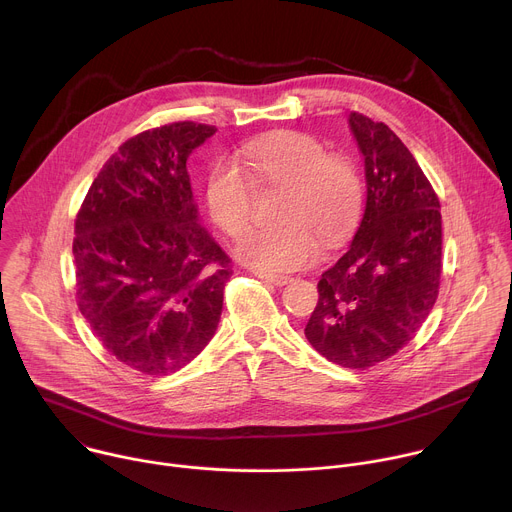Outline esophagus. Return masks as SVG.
I'll return each instance as SVG.
<instances>
[{"label":"esophagus","instance_id":"1","mask_svg":"<svg viewBox=\"0 0 512 512\" xmlns=\"http://www.w3.org/2000/svg\"><path fill=\"white\" fill-rule=\"evenodd\" d=\"M255 275H257L259 279L267 281V283L277 285V287H281V285H285V283H289V281H291V277H287V275H273V273H263V271H257Z\"/></svg>","mask_w":512,"mask_h":512}]
</instances>
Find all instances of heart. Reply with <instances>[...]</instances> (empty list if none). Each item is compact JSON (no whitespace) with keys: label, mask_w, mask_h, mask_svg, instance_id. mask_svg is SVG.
Wrapping results in <instances>:
<instances>
[{"label":"heart","mask_w":512,"mask_h":512,"mask_svg":"<svg viewBox=\"0 0 512 512\" xmlns=\"http://www.w3.org/2000/svg\"><path fill=\"white\" fill-rule=\"evenodd\" d=\"M237 162L263 186L285 190L283 225L257 229L239 243L237 255L247 265L267 273L294 271L320 257L322 241L336 247L352 233L362 208L360 176L350 160L328 154L314 135L279 131L253 139ZM204 196L210 218L229 237L251 227L255 188L237 168H212Z\"/></svg>","instance_id":"b5f03b06"}]
</instances>
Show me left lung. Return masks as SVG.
Instances as JSON below:
<instances>
[{
  "instance_id": "1",
  "label": "left lung",
  "mask_w": 512,
  "mask_h": 512,
  "mask_svg": "<svg viewBox=\"0 0 512 512\" xmlns=\"http://www.w3.org/2000/svg\"><path fill=\"white\" fill-rule=\"evenodd\" d=\"M364 156L367 206L346 253L322 273L306 338L330 362L369 369L429 316L442 279V212L405 143L381 121L348 117Z\"/></svg>"
}]
</instances>
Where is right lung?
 <instances>
[{
    "mask_svg": "<svg viewBox=\"0 0 512 512\" xmlns=\"http://www.w3.org/2000/svg\"><path fill=\"white\" fill-rule=\"evenodd\" d=\"M214 125L176 121L119 145L75 221L77 304L143 375L176 373L216 332L231 259L198 225L186 160Z\"/></svg>",
    "mask_w": 512,
    "mask_h": 512,
    "instance_id": "obj_1",
    "label": "right lung"
}]
</instances>
